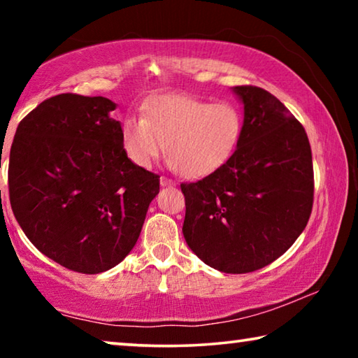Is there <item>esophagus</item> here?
I'll return each mask as SVG.
<instances>
[{
    "label": "esophagus",
    "instance_id": "obj_1",
    "mask_svg": "<svg viewBox=\"0 0 358 358\" xmlns=\"http://www.w3.org/2000/svg\"><path fill=\"white\" fill-rule=\"evenodd\" d=\"M159 183H161V186H175V181L173 180H169L166 177H161L159 178Z\"/></svg>",
    "mask_w": 358,
    "mask_h": 358
}]
</instances>
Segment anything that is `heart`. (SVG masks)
Instances as JSON below:
<instances>
[{
	"label": "heart",
	"mask_w": 358,
	"mask_h": 358,
	"mask_svg": "<svg viewBox=\"0 0 358 358\" xmlns=\"http://www.w3.org/2000/svg\"><path fill=\"white\" fill-rule=\"evenodd\" d=\"M245 121L232 102L210 104L191 96L162 94L141 117L121 123V147L137 167L148 169L164 153L187 178H203L227 164L237 151Z\"/></svg>",
	"instance_id": "1"
}]
</instances>
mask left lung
<instances>
[{
	"label": "left lung",
	"mask_w": 358,
	"mask_h": 358,
	"mask_svg": "<svg viewBox=\"0 0 358 358\" xmlns=\"http://www.w3.org/2000/svg\"><path fill=\"white\" fill-rule=\"evenodd\" d=\"M243 136L227 164L181 185L183 235L196 256L222 273H250L282 256L313 210V156L303 126L273 94L234 87Z\"/></svg>",
	"instance_id": "1"
}]
</instances>
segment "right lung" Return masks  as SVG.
Segmentation results:
<instances>
[{
    "label": "right lung",
    "mask_w": 358,
    "mask_h": 358,
    "mask_svg": "<svg viewBox=\"0 0 358 358\" xmlns=\"http://www.w3.org/2000/svg\"><path fill=\"white\" fill-rule=\"evenodd\" d=\"M115 108L102 96H53L20 121L10 147L17 222L44 256L78 273L128 256L159 192V177L124 155Z\"/></svg>",
    "instance_id": "1"
}]
</instances>
